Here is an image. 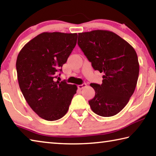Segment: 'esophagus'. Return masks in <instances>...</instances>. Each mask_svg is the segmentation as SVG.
I'll list each match as a JSON object with an SVG mask.
<instances>
[{"label": "esophagus", "mask_w": 156, "mask_h": 156, "mask_svg": "<svg viewBox=\"0 0 156 156\" xmlns=\"http://www.w3.org/2000/svg\"><path fill=\"white\" fill-rule=\"evenodd\" d=\"M85 87H87V84L86 83H83L82 84H79V85H78V88L79 89H83V88Z\"/></svg>", "instance_id": "esophagus-1"}]
</instances>
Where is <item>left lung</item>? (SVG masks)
<instances>
[{
    "instance_id": "1",
    "label": "left lung",
    "mask_w": 156,
    "mask_h": 156,
    "mask_svg": "<svg viewBox=\"0 0 156 156\" xmlns=\"http://www.w3.org/2000/svg\"><path fill=\"white\" fill-rule=\"evenodd\" d=\"M78 44L95 70L104 73L101 84L91 83L95 96L89 101L97 115L110 117L128 103L139 75L138 56L131 44L112 31L78 34Z\"/></svg>"
}]
</instances>
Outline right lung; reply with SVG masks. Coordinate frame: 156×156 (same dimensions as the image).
Instances as JSON below:
<instances>
[{"instance_id": "add662e5", "label": "right lung", "mask_w": 156, "mask_h": 156, "mask_svg": "<svg viewBox=\"0 0 156 156\" xmlns=\"http://www.w3.org/2000/svg\"><path fill=\"white\" fill-rule=\"evenodd\" d=\"M77 36L42 33L28 42L18 55L16 65L20 89L28 105L43 119L62 118L76 94L75 84L55 80L75 47Z\"/></svg>"}]
</instances>
